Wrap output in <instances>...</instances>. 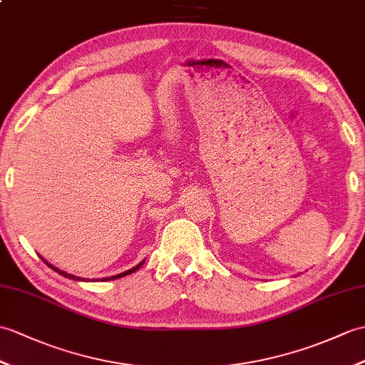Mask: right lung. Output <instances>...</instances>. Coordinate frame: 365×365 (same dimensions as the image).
<instances>
[{
  "label": "right lung",
  "instance_id": "add662e5",
  "mask_svg": "<svg viewBox=\"0 0 365 365\" xmlns=\"http://www.w3.org/2000/svg\"><path fill=\"white\" fill-rule=\"evenodd\" d=\"M40 258H41V261L43 262H46V266H49L51 269L53 270H56L57 274H61L62 277H65V278H70V279H76V282H90V279H86V278H81V277H76V275H73V274H68V272H65V270H62V269H58V267H56V266H53L51 264V262H48L41 255H38ZM144 264V259L141 261V262H138L137 266L135 267H132V269H129V270H125V272H121V274H118V275H113V277H106V278H101V282H110V279H115V278H121V277H125V275H130L132 272H135V270H138L141 266Z\"/></svg>",
  "mask_w": 365,
  "mask_h": 365
}]
</instances>
